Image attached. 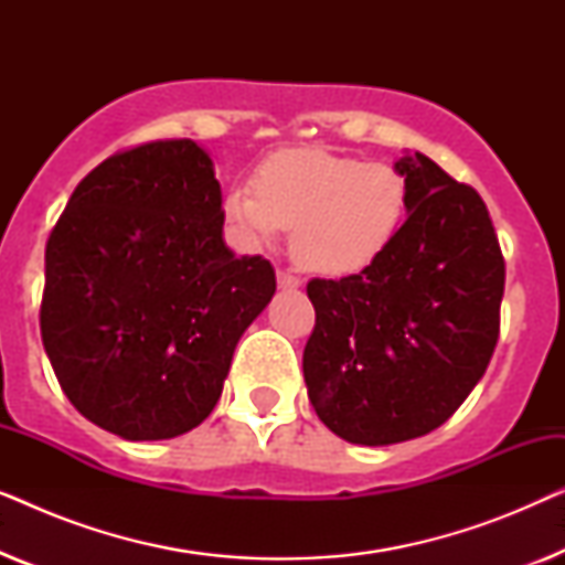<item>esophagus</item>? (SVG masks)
Here are the masks:
<instances>
[{
    "label": "esophagus",
    "instance_id": "34e87169",
    "mask_svg": "<svg viewBox=\"0 0 565 565\" xmlns=\"http://www.w3.org/2000/svg\"><path fill=\"white\" fill-rule=\"evenodd\" d=\"M277 288L280 290H296V288H300V277H296V275H290V273H277Z\"/></svg>",
    "mask_w": 565,
    "mask_h": 565
}]
</instances>
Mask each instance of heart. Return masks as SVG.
Wrapping results in <instances>:
<instances>
[{
	"instance_id": "1",
	"label": "heart",
	"mask_w": 565,
	"mask_h": 565,
	"mask_svg": "<svg viewBox=\"0 0 565 565\" xmlns=\"http://www.w3.org/2000/svg\"><path fill=\"white\" fill-rule=\"evenodd\" d=\"M234 188L223 215L246 249H267L292 228L290 252L311 273L344 277L373 265L408 215V182L391 164L327 149H285Z\"/></svg>"
}]
</instances>
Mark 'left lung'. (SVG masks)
Returning a JSON list of instances; mask_svg holds the SVG:
<instances>
[{"label": "left lung", "instance_id": "left-lung-1", "mask_svg": "<svg viewBox=\"0 0 565 565\" xmlns=\"http://www.w3.org/2000/svg\"><path fill=\"white\" fill-rule=\"evenodd\" d=\"M396 169L408 215L388 249L358 275L306 288L308 398L337 437L370 447L429 435L458 412L489 367L504 296L481 195L424 153Z\"/></svg>", "mask_w": 565, "mask_h": 565}]
</instances>
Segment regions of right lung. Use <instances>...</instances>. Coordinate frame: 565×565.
I'll return each instance as SVG.
<instances>
[{"mask_svg":"<svg viewBox=\"0 0 565 565\" xmlns=\"http://www.w3.org/2000/svg\"><path fill=\"white\" fill-rule=\"evenodd\" d=\"M213 161L190 138L113 153L45 244L41 337L66 398L130 443L195 429L246 327L275 296L267 259L223 242Z\"/></svg>","mask_w":565,"mask_h":565,"instance_id":"obj_1","label":"right lung"}]
</instances>
